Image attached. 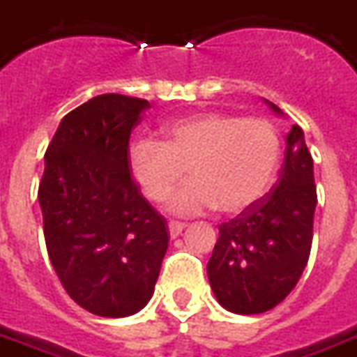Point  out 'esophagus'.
<instances>
[{
    "label": "esophagus",
    "mask_w": 357,
    "mask_h": 357,
    "mask_svg": "<svg viewBox=\"0 0 357 357\" xmlns=\"http://www.w3.org/2000/svg\"><path fill=\"white\" fill-rule=\"evenodd\" d=\"M168 229H170V237H178V235H181V231L185 229V224H181V222H168Z\"/></svg>",
    "instance_id": "1"
}]
</instances>
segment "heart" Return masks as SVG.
Returning a JSON list of instances; mask_svg holds the SVG:
<instances>
[{
    "label": "heart",
    "mask_w": 357,
    "mask_h": 357,
    "mask_svg": "<svg viewBox=\"0 0 357 357\" xmlns=\"http://www.w3.org/2000/svg\"><path fill=\"white\" fill-rule=\"evenodd\" d=\"M279 158L281 141L268 120L216 110L176 118L164 126V141L139 137L128 149L130 170L151 201H164L187 170L191 181L166 202L178 216L250 208L271 185Z\"/></svg>",
    "instance_id": "b5f03b06"
}]
</instances>
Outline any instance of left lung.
Listing matches in <instances>:
<instances>
[{
	"label": "left lung",
	"instance_id": "obj_1",
	"mask_svg": "<svg viewBox=\"0 0 357 357\" xmlns=\"http://www.w3.org/2000/svg\"><path fill=\"white\" fill-rule=\"evenodd\" d=\"M271 112L283 110L264 99ZM279 179L266 197L220 225L206 273L218 302L233 314H264L296 287L306 268L317 204L314 160L304 132L287 133Z\"/></svg>",
	"mask_w": 357,
	"mask_h": 357
}]
</instances>
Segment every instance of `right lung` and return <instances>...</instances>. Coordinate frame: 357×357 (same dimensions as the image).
Wrapping results in <instances>:
<instances>
[{"label": "right lung", "mask_w": 357, "mask_h": 357, "mask_svg": "<svg viewBox=\"0 0 357 357\" xmlns=\"http://www.w3.org/2000/svg\"><path fill=\"white\" fill-rule=\"evenodd\" d=\"M149 107L97 95L61 120L45 151L38 201L51 266L70 298L99 317L147 306L168 250V224L128 162L130 135Z\"/></svg>", "instance_id": "add662e5"}]
</instances>
